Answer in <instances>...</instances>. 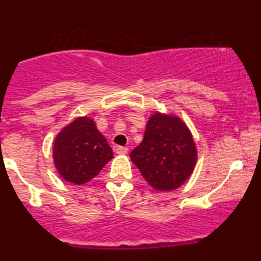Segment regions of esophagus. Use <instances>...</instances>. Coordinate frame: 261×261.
<instances>
[{"label": "esophagus", "instance_id": "1", "mask_svg": "<svg viewBox=\"0 0 261 261\" xmlns=\"http://www.w3.org/2000/svg\"><path fill=\"white\" fill-rule=\"evenodd\" d=\"M115 151H116V153H118V154H126L128 148L124 147V146H118V147L115 148Z\"/></svg>", "mask_w": 261, "mask_h": 261}]
</instances>
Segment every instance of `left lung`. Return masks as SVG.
<instances>
[{"mask_svg":"<svg viewBox=\"0 0 261 261\" xmlns=\"http://www.w3.org/2000/svg\"><path fill=\"white\" fill-rule=\"evenodd\" d=\"M191 133L178 116L154 113L131 161L155 190L170 191L184 184L196 163Z\"/></svg>","mask_w":261,"mask_h":261,"instance_id":"obj_1","label":"left lung"}]
</instances>
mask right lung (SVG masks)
<instances>
[{"label": "right lung", "mask_w": 261, "mask_h": 261, "mask_svg": "<svg viewBox=\"0 0 261 261\" xmlns=\"http://www.w3.org/2000/svg\"><path fill=\"white\" fill-rule=\"evenodd\" d=\"M113 149L91 118H79L64 127L54 142V163L65 180L81 185L99 174Z\"/></svg>", "instance_id": "add662e5"}]
</instances>
